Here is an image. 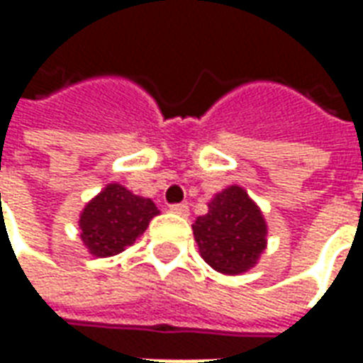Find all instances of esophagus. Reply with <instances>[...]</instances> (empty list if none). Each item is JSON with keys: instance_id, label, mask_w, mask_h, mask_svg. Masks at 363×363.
Segmentation results:
<instances>
[{"instance_id": "obj_1", "label": "esophagus", "mask_w": 363, "mask_h": 363, "mask_svg": "<svg viewBox=\"0 0 363 363\" xmlns=\"http://www.w3.org/2000/svg\"><path fill=\"white\" fill-rule=\"evenodd\" d=\"M169 210H171V213H177V216H181V218H189V206L186 204H173L169 206Z\"/></svg>"}]
</instances>
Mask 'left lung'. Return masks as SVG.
I'll return each mask as SVG.
<instances>
[{"mask_svg":"<svg viewBox=\"0 0 363 363\" xmlns=\"http://www.w3.org/2000/svg\"><path fill=\"white\" fill-rule=\"evenodd\" d=\"M200 257L216 272L235 276L257 267L267 249L268 225L262 210L239 184L223 189L208 202V213L192 225Z\"/></svg>","mask_w":363,"mask_h":363,"instance_id":"1","label":"left lung"}]
</instances>
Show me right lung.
<instances>
[{"label": "right lung", "mask_w": 363, "mask_h": 363, "mask_svg": "<svg viewBox=\"0 0 363 363\" xmlns=\"http://www.w3.org/2000/svg\"><path fill=\"white\" fill-rule=\"evenodd\" d=\"M155 216L159 210L151 198L138 196L118 182H111L79 213L82 241L96 259L114 257L134 245Z\"/></svg>", "instance_id": "add662e5"}]
</instances>
